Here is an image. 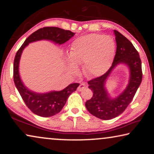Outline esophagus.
<instances>
[{
	"label": "esophagus",
	"instance_id": "34e87169",
	"mask_svg": "<svg viewBox=\"0 0 154 154\" xmlns=\"http://www.w3.org/2000/svg\"><path fill=\"white\" fill-rule=\"evenodd\" d=\"M85 88H86V85H85L84 83H81L79 87L77 88V90L79 91V92H82V91L85 89Z\"/></svg>",
	"mask_w": 154,
	"mask_h": 154
}]
</instances>
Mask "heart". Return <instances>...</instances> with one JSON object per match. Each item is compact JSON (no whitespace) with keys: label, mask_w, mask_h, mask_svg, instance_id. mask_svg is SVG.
Here are the masks:
<instances>
[{"label":"heart","mask_w":154,"mask_h":154,"mask_svg":"<svg viewBox=\"0 0 154 154\" xmlns=\"http://www.w3.org/2000/svg\"><path fill=\"white\" fill-rule=\"evenodd\" d=\"M116 43L110 36L92 33L76 38L71 44L69 65L82 64L88 76H98L107 71L113 60Z\"/></svg>","instance_id":"obj_1"}]
</instances>
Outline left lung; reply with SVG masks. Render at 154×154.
<instances>
[{"label": "left lung", "mask_w": 154, "mask_h": 154, "mask_svg": "<svg viewBox=\"0 0 154 154\" xmlns=\"http://www.w3.org/2000/svg\"><path fill=\"white\" fill-rule=\"evenodd\" d=\"M117 49L113 63L107 71L101 76L88 82L93 92L92 97L85 103L88 111L99 119L104 120L116 118L122 114L133 99L142 81L141 60L132 43L118 31L114 30ZM124 63L130 69V79L127 88L118 97H109L104 83L106 79L117 65Z\"/></svg>", "instance_id": "8db88e82"}]
</instances>
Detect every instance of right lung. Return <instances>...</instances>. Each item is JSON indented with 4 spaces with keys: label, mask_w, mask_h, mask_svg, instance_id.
Masks as SVG:
<instances>
[{
    "label": "right lung",
    "mask_w": 154,
    "mask_h": 154,
    "mask_svg": "<svg viewBox=\"0 0 154 154\" xmlns=\"http://www.w3.org/2000/svg\"><path fill=\"white\" fill-rule=\"evenodd\" d=\"M75 35L70 30L58 27H44L35 31L28 36L15 54L14 63V80L20 96L30 110L43 118L53 116L60 111L69 96L77 90L79 83H71L61 91L38 94L29 90L24 86L19 74V63L24 49L30 43L40 40H49L59 45L66 43Z\"/></svg>",
    "instance_id": "obj_1"
}]
</instances>
